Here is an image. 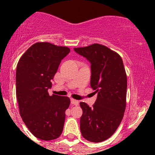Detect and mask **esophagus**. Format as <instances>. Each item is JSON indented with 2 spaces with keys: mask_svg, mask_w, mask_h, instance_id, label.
<instances>
[{
  "mask_svg": "<svg viewBox=\"0 0 155 155\" xmlns=\"http://www.w3.org/2000/svg\"><path fill=\"white\" fill-rule=\"evenodd\" d=\"M70 103H71L72 105H73V106H78V105H79V101H76V100L71 99V100H70Z\"/></svg>",
  "mask_w": 155,
  "mask_h": 155,
  "instance_id": "34e87169",
  "label": "esophagus"
}]
</instances>
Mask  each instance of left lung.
Returning <instances> with one entry per match:
<instances>
[{"mask_svg": "<svg viewBox=\"0 0 155 155\" xmlns=\"http://www.w3.org/2000/svg\"><path fill=\"white\" fill-rule=\"evenodd\" d=\"M74 51L90 62L91 87L97 92L92 107L80 103L81 133L87 141L101 143L115 132L124 116L127 85L124 64L119 54L97 43Z\"/></svg>", "mask_w": 155, "mask_h": 155, "instance_id": "1", "label": "left lung"}]
</instances>
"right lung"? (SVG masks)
<instances>
[{
    "mask_svg": "<svg viewBox=\"0 0 155 155\" xmlns=\"http://www.w3.org/2000/svg\"><path fill=\"white\" fill-rule=\"evenodd\" d=\"M70 51L66 46L46 42L34 43L17 64L15 82L20 115L31 134L40 140H54L63 131L70 98L50 96L48 90L61 61Z\"/></svg>",
    "mask_w": 155,
    "mask_h": 155,
    "instance_id": "1",
    "label": "right lung"
}]
</instances>
